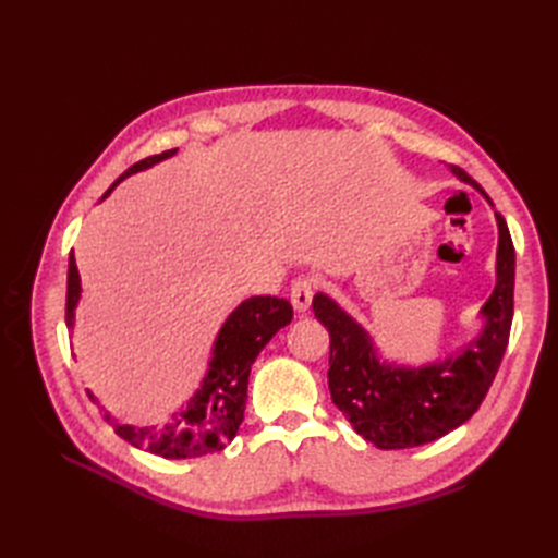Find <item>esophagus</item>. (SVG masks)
<instances>
[{"label":"esophagus","mask_w":558,"mask_h":558,"mask_svg":"<svg viewBox=\"0 0 558 558\" xmlns=\"http://www.w3.org/2000/svg\"><path fill=\"white\" fill-rule=\"evenodd\" d=\"M314 295V279L312 277H300L291 286V305L295 312H307L312 305Z\"/></svg>","instance_id":"esophagus-1"}]
</instances>
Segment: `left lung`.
I'll use <instances>...</instances> for the list:
<instances>
[{
  "label": "left lung",
  "instance_id": "1",
  "mask_svg": "<svg viewBox=\"0 0 558 558\" xmlns=\"http://www.w3.org/2000/svg\"><path fill=\"white\" fill-rule=\"evenodd\" d=\"M451 174L494 202L461 167ZM498 226L496 283L477 318L475 337L453 353L426 363L386 359L375 337L326 293L312 300L314 316L330 332L328 388L335 408L365 442L377 449H410L437 440L477 412L508 347L514 307V246L508 223L494 209Z\"/></svg>",
  "mask_w": 558,
  "mask_h": 558
}]
</instances>
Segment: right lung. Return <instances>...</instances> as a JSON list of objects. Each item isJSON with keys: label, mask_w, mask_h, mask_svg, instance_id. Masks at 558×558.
<instances>
[{"label": "right lung", "mask_w": 558, "mask_h": 558, "mask_svg": "<svg viewBox=\"0 0 558 558\" xmlns=\"http://www.w3.org/2000/svg\"><path fill=\"white\" fill-rule=\"evenodd\" d=\"M179 148L165 150L160 156L146 158L132 165L125 174L113 181L111 189L102 195L107 199L113 189L128 177L148 170L167 158L177 156ZM99 199V202H102ZM81 302V277L74 253L70 256V269H66V328L74 330L76 307ZM293 307L289 300L272 295H251L234 307L223 326L218 328L211 353L207 361L205 377L199 379L195 393L189 402L181 404L167 418L162 426H132L121 424L111 412H105V418L113 426V430L128 440L130 445L146 449L148 453L162 456V459H197L214 451L226 449V445L238 435L244 408H246V386L251 365L256 363L258 353L272 337L291 324ZM88 398L97 402V398L86 388ZM105 410V408H102Z\"/></svg>", "instance_id": "add662e5"}]
</instances>
